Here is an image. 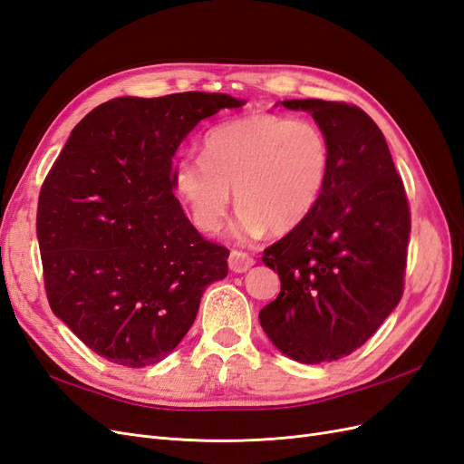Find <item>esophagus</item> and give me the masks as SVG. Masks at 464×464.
I'll use <instances>...</instances> for the list:
<instances>
[{"mask_svg": "<svg viewBox=\"0 0 464 464\" xmlns=\"http://www.w3.org/2000/svg\"><path fill=\"white\" fill-rule=\"evenodd\" d=\"M256 263V259L251 257L249 254L242 249H232L230 251V257H228V265L234 273H246L251 265Z\"/></svg>", "mask_w": 464, "mask_h": 464, "instance_id": "esophagus-1", "label": "esophagus"}]
</instances>
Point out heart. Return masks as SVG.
I'll return each instance as SVG.
<instances>
[{
    "instance_id": "b5f03b06",
    "label": "heart",
    "mask_w": 464,
    "mask_h": 464,
    "mask_svg": "<svg viewBox=\"0 0 464 464\" xmlns=\"http://www.w3.org/2000/svg\"><path fill=\"white\" fill-rule=\"evenodd\" d=\"M329 170L331 143L315 121L254 111L210 130L203 159L176 164L174 189L203 232L220 230L234 189L237 230L280 234L312 213Z\"/></svg>"
}]
</instances>
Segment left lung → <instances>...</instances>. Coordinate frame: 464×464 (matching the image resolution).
<instances>
[{
    "label": "left lung",
    "instance_id": "obj_1",
    "mask_svg": "<svg viewBox=\"0 0 464 464\" xmlns=\"http://www.w3.org/2000/svg\"><path fill=\"white\" fill-rule=\"evenodd\" d=\"M312 111L331 143L321 199L298 227L263 251L280 294L261 327L292 360L353 354L402 298L411 208L382 130L354 104L285 101Z\"/></svg>",
    "mask_w": 464,
    "mask_h": 464
}]
</instances>
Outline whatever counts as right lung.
<instances>
[{
	"mask_svg": "<svg viewBox=\"0 0 464 464\" xmlns=\"http://www.w3.org/2000/svg\"><path fill=\"white\" fill-rule=\"evenodd\" d=\"M220 92L114 98L82 118L42 184L36 213L52 312L125 368L166 358L230 251L174 195V154L201 120L240 108Z\"/></svg>",
	"mask_w": 464,
	"mask_h": 464,
	"instance_id": "add662e5",
	"label": "right lung"
}]
</instances>
